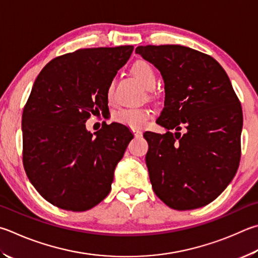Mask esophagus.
I'll return each mask as SVG.
<instances>
[{
  "instance_id": "1",
  "label": "esophagus",
  "mask_w": 258,
  "mask_h": 258,
  "mask_svg": "<svg viewBox=\"0 0 258 258\" xmlns=\"http://www.w3.org/2000/svg\"><path fill=\"white\" fill-rule=\"evenodd\" d=\"M133 133H134V135L137 138L142 137V131H140V130H133Z\"/></svg>"
}]
</instances>
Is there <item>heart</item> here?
<instances>
[{"label": "heart", "instance_id": "b5f03b06", "mask_svg": "<svg viewBox=\"0 0 258 258\" xmlns=\"http://www.w3.org/2000/svg\"><path fill=\"white\" fill-rule=\"evenodd\" d=\"M131 73L145 90H151L156 86V73L151 65L145 60L135 62L131 68ZM111 95H113V84L110 83L107 88V97L110 99ZM150 115H151L150 110L145 108H124L115 113L114 119L117 123L127 126L130 128L139 130L145 125L150 118Z\"/></svg>", "mask_w": 258, "mask_h": 258}]
</instances>
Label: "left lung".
<instances>
[{"mask_svg":"<svg viewBox=\"0 0 258 258\" xmlns=\"http://www.w3.org/2000/svg\"><path fill=\"white\" fill-rule=\"evenodd\" d=\"M135 53L160 71L165 83L157 124L167 132L143 135L152 188L171 209L202 208L227 188L239 166V99L223 68L207 54L180 45L139 46Z\"/></svg>","mask_w":258,"mask_h":258,"instance_id":"1","label":"left lung"}]
</instances>
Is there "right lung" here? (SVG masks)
Wrapping results in <instances>:
<instances>
[{
    "label": "right lung",
    "instance_id": "obj_1",
    "mask_svg": "<svg viewBox=\"0 0 258 258\" xmlns=\"http://www.w3.org/2000/svg\"><path fill=\"white\" fill-rule=\"evenodd\" d=\"M133 46L84 48L51 59L32 86L22 114L23 166L32 186L59 209L81 212L99 204L133 134L104 125L95 137L91 114L108 109L107 88Z\"/></svg>",
    "mask_w": 258,
    "mask_h": 258
}]
</instances>
